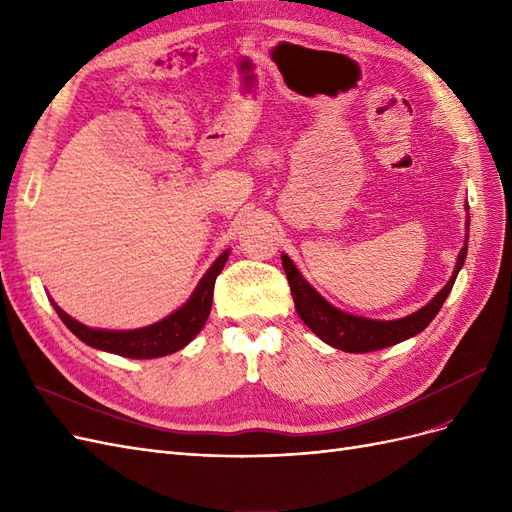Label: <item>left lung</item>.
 I'll return each mask as SVG.
<instances>
[{
    "instance_id": "1",
    "label": "left lung",
    "mask_w": 512,
    "mask_h": 512,
    "mask_svg": "<svg viewBox=\"0 0 512 512\" xmlns=\"http://www.w3.org/2000/svg\"><path fill=\"white\" fill-rule=\"evenodd\" d=\"M466 256H468V237H466V245L461 247V252L457 256V265L448 284L425 307L418 309V312H414L412 316L399 318V320H371V318L346 314L342 309L333 307L329 301H324L320 294L303 280V275L297 271V267L292 265V260L286 254H282V265L288 277L297 314L301 316V320L307 324V327L312 329V333H316L322 342H327L337 350L371 352V350H380V348L404 342V339L421 333L427 324L436 318V314L440 312V307L448 297V292L453 290L457 273L463 267V262H466Z\"/></svg>"
}]
</instances>
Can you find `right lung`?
<instances>
[{
  "instance_id": "obj_1",
  "label": "right lung",
  "mask_w": 512,
  "mask_h": 512,
  "mask_svg": "<svg viewBox=\"0 0 512 512\" xmlns=\"http://www.w3.org/2000/svg\"><path fill=\"white\" fill-rule=\"evenodd\" d=\"M230 250L222 252V256L213 262L211 269L205 273L203 280L196 286L194 294L177 312L166 316L164 320L149 324L143 329L132 331H104V329H89L79 320L70 318L64 309L55 307L57 316L64 320L66 327L91 348L113 352L128 359H158V356L173 354L188 346L192 339L203 329V324L209 318L211 301H213V286L215 277L220 275L228 260Z\"/></svg>"
}]
</instances>
